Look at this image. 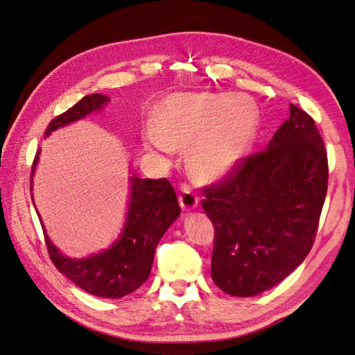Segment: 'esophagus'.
I'll use <instances>...</instances> for the list:
<instances>
[{
	"mask_svg": "<svg viewBox=\"0 0 355 355\" xmlns=\"http://www.w3.org/2000/svg\"><path fill=\"white\" fill-rule=\"evenodd\" d=\"M179 203H180V206H182V209H185V211H191L198 205V197L191 191V187L187 184L180 185Z\"/></svg>",
	"mask_w": 355,
	"mask_h": 355,
	"instance_id": "1",
	"label": "esophagus"
}]
</instances>
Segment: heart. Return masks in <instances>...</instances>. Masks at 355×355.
I'll list each match as a JSON object with an SVG mask.
<instances>
[{
	"instance_id": "heart-1",
	"label": "heart",
	"mask_w": 355,
	"mask_h": 355,
	"mask_svg": "<svg viewBox=\"0 0 355 355\" xmlns=\"http://www.w3.org/2000/svg\"><path fill=\"white\" fill-rule=\"evenodd\" d=\"M259 112L252 99L230 93H182L162 103L148 143L168 153L185 146L198 180H217L236 166L253 141Z\"/></svg>"
}]
</instances>
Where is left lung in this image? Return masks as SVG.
I'll list each match as a JSON object with an SVG mask.
<instances>
[{
	"label": "left lung",
	"instance_id": "left-lung-1",
	"mask_svg": "<svg viewBox=\"0 0 355 355\" xmlns=\"http://www.w3.org/2000/svg\"><path fill=\"white\" fill-rule=\"evenodd\" d=\"M291 117L268 148L202 188L214 224L211 275L233 297H254L298 268L312 250L328 185L327 150L315 120Z\"/></svg>",
	"mask_w": 355,
	"mask_h": 355
}]
</instances>
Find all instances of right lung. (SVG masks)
I'll use <instances>...</instances> for the list:
<instances>
[{
    "mask_svg": "<svg viewBox=\"0 0 355 355\" xmlns=\"http://www.w3.org/2000/svg\"><path fill=\"white\" fill-rule=\"evenodd\" d=\"M107 102H110V98L105 94H87L63 114L51 120L45 135L92 114L93 111L102 110ZM37 161L39 152L31 167V182ZM179 214L180 207L176 193L166 178L140 179L132 176L123 232L105 252L85 259L66 257L51 243L45 227L42 229L45 233L51 261L60 272L92 295L122 298L140 288L149 279L155 250Z\"/></svg>",
    "mask_w": 355,
    "mask_h": 355,
    "instance_id": "obj_1",
    "label": "right lung"
}]
</instances>
